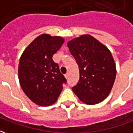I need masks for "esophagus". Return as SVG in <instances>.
Masks as SVG:
<instances>
[{
    "mask_svg": "<svg viewBox=\"0 0 133 133\" xmlns=\"http://www.w3.org/2000/svg\"><path fill=\"white\" fill-rule=\"evenodd\" d=\"M68 76H69V75H68V72H67L66 74H65V78H68Z\"/></svg>",
    "mask_w": 133,
    "mask_h": 133,
    "instance_id": "esophagus-1",
    "label": "esophagus"
}]
</instances>
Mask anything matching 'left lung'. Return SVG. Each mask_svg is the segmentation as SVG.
<instances>
[{"mask_svg":"<svg viewBox=\"0 0 133 133\" xmlns=\"http://www.w3.org/2000/svg\"><path fill=\"white\" fill-rule=\"evenodd\" d=\"M68 46L80 71L73 92L86 104L100 103L111 91L116 77V67L110 50L90 35L73 39Z\"/></svg>","mask_w":133,"mask_h":133,"instance_id":"obj_1","label":"left lung"}]
</instances>
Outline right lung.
I'll return each mask as SVG.
<instances>
[{"instance_id": "1", "label": "right lung", "mask_w": 133, "mask_h": 133, "mask_svg": "<svg viewBox=\"0 0 133 133\" xmlns=\"http://www.w3.org/2000/svg\"><path fill=\"white\" fill-rule=\"evenodd\" d=\"M64 43L61 37L43 34L23 52L18 78L23 92L33 103L49 106L56 102L67 81L52 56Z\"/></svg>"}]
</instances>
